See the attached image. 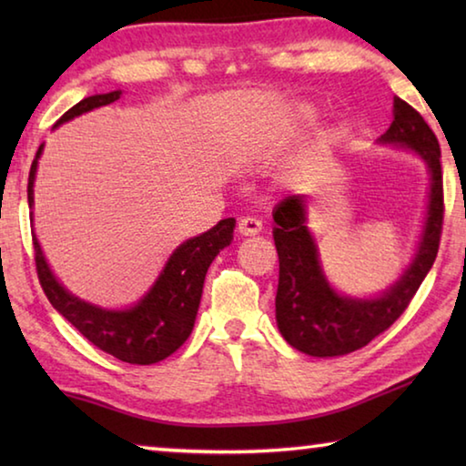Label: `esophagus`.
Here are the masks:
<instances>
[{
	"label": "esophagus",
	"mask_w": 466,
	"mask_h": 466,
	"mask_svg": "<svg viewBox=\"0 0 466 466\" xmlns=\"http://www.w3.org/2000/svg\"><path fill=\"white\" fill-rule=\"evenodd\" d=\"M263 230V222L258 218L252 216H244L238 219V232L242 236H255Z\"/></svg>",
	"instance_id": "34e87169"
}]
</instances>
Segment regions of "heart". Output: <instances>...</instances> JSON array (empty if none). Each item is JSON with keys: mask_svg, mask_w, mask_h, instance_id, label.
Instances as JSON below:
<instances>
[{"mask_svg": "<svg viewBox=\"0 0 466 466\" xmlns=\"http://www.w3.org/2000/svg\"><path fill=\"white\" fill-rule=\"evenodd\" d=\"M298 115L302 116V119H312L314 110H312V106H309V105H299V106H298Z\"/></svg>", "mask_w": 466, "mask_h": 466, "instance_id": "b5f03b06", "label": "heart"}]
</instances>
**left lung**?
I'll use <instances>...</instances> for the list:
<instances>
[{
    "label": "left lung",
    "instance_id": "1",
    "mask_svg": "<svg viewBox=\"0 0 466 466\" xmlns=\"http://www.w3.org/2000/svg\"><path fill=\"white\" fill-rule=\"evenodd\" d=\"M392 106L394 119L380 141L421 156L430 168L431 183L420 248L413 263L390 289L370 299L339 296L322 273L317 242L306 226V197L289 195L273 209V240L279 257L275 319L283 339L306 356H345L384 333L405 312L436 261L444 224L440 144L411 105L394 96Z\"/></svg>",
    "mask_w": 466,
    "mask_h": 466
}]
</instances>
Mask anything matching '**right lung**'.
<instances>
[{"label": "right lung", "instance_id": "right-lung-1", "mask_svg": "<svg viewBox=\"0 0 466 466\" xmlns=\"http://www.w3.org/2000/svg\"><path fill=\"white\" fill-rule=\"evenodd\" d=\"M121 94V90H115L108 94H94V96L80 100L55 123V127L72 121L74 116L88 113L92 108L106 106L110 102L119 100ZM41 152L43 144L38 147L33 167H30L28 208L35 205L33 187ZM234 226L236 219L226 218L211 230L180 244L170 255L160 278L156 279L147 294L127 310H105L69 294L55 279L43 257L41 244L33 234L38 281H41V288L53 309L72 322L98 350L110 353L116 360L127 361V364L149 366L172 356L191 335L203 294L205 273L218 257V252L232 242Z\"/></svg>", "mask_w": 466, "mask_h": 466}]
</instances>
